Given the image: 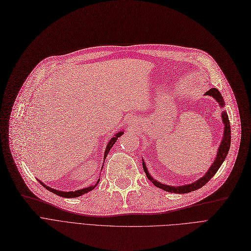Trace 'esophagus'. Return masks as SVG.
<instances>
[{"instance_id": "esophagus-1", "label": "esophagus", "mask_w": 251, "mask_h": 251, "mask_svg": "<svg viewBox=\"0 0 251 251\" xmlns=\"http://www.w3.org/2000/svg\"><path fill=\"white\" fill-rule=\"evenodd\" d=\"M132 126H133V125H132Z\"/></svg>"}]
</instances>
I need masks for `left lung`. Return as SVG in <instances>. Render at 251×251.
<instances>
[{"instance_id": "obj_1", "label": "left lung", "mask_w": 251, "mask_h": 251, "mask_svg": "<svg viewBox=\"0 0 251 251\" xmlns=\"http://www.w3.org/2000/svg\"><path fill=\"white\" fill-rule=\"evenodd\" d=\"M205 95H209V96L213 97V99L217 102H219V105L221 106V108H224V106H225L224 97L222 96L221 92L217 90L216 88H211L208 91H206ZM222 121H223V124H224L225 127H224V134H223L221 145H220L219 149H217L215 160L213 161V163L210 165L209 169L206 171V173L204 174L202 177H200L199 179H197L192 183H189V184H182V186H177V187L168 186V184L162 183V182L154 179V177H152L148 171L145 160L141 159V160H143V167H144V170L147 174L148 178L152 183H154L157 188H160V189L164 190L166 192L174 193V194H186V193H190V192H193V191H196V190L202 188L204 184H206L214 176V174L217 172V170L220 169V167L222 166V164L224 163V161H225V159L227 155L228 150H230V146H231V126H230V120H228L227 114L225 110L222 112Z\"/></svg>"}]
</instances>
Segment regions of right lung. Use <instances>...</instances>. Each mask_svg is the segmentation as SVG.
<instances>
[{
    "label": "right lung",
    "instance_id": "right-lung-1",
    "mask_svg": "<svg viewBox=\"0 0 251 251\" xmlns=\"http://www.w3.org/2000/svg\"><path fill=\"white\" fill-rule=\"evenodd\" d=\"M123 133H124L123 131H119V132H117V133L115 134V136H114V137H112V138L110 139V141H108L107 145H106V148H105V151H104V155H103V163H104V160H105V158H106V156H107V154H108V151H110V150L112 149V147L114 146V144H115L116 141H117L118 137L121 136ZM102 167H103V165H102ZM102 167H101V169H102ZM38 180H39V179H38ZM39 181H40V183L42 184L43 187L46 188L48 191H50V192L54 193L55 195L60 196V197H63V198H75V197H80V196H82V195H84V194H86V193H88V192L92 191V190L97 186V184H99L100 179L96 181V183L92 184V186H90V187H88V188L81 189V190H77V191H74V192H73V191H71V192L58 191V190H55V189H53V188H51V187H48L47 184H45L44 182H42L41 180H39Z\"/></svg>",
    "mask_w": 251,
    "mask_h": 251
}]
</instances>
